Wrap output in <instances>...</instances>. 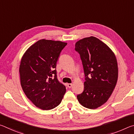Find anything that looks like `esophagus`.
Segmentation results:
<instances>
[{
    "label": "esophagus",
    "instance_id": "obj_1",
    "mask_svg": "<svg viewBox=\"0 0 134 134\" xmlns=\"http://www.w3.org/2000/svg\"><path fill=\"white\" fill-rule=\"evenodd\" d=\"M67 86L68 87L71 88L72 87V84L71 83H68L67 85Z\"/></svg>",
    "mask_w": 134,
    "mask_h": 134
}]
</instances>
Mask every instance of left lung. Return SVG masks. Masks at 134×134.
I'll list each match as a JSON object with an SVG mask.
<instances>
[{"instance_id": "obj_1", "label": "left lung", "mask_w": 134, "mask_h": 134, "mask_svg": "<svg viewBox=\"0 0 134 134\" xmlns=\"http://www.w3.org/2000/svg\"><path fill=\"white\" fill-rule=\"evenodd\" d=\"M75 50L80 54L85 76L83 92L77 96L78 101L86 108L96 109L107 102L116 85V57L107 45L94 37L79 40Z\"/></svg>"}]
</instances>
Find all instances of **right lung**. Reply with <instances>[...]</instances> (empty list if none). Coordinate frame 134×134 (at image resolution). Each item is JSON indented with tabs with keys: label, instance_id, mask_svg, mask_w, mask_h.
<instances>
[{
	"label": "right lung",
	"instance_id": "right-lung-1",
	"mask_svg": "<svg viewBox=\"0 0 134 134\" xmlns=\"http://www.w3.org/2000/svg\"><path fill=\"white\" fill-rule=\"evenodd\" d=\"M67 43L41 40L27 49L19 66L25 94L37 107L50 110L59 105L66 91L58 81L56 65Z\"/></svg>",
	"mask_w": 134,
	"mask_h": 134
}]
</instances>
